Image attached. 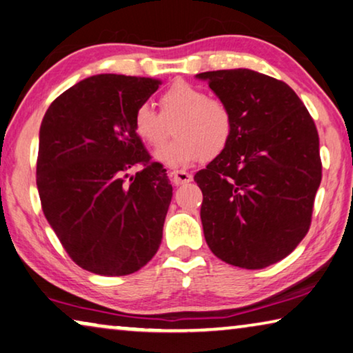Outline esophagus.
I'll use <instances>...</instances> for the list:
<instances>
[{"label": "esophagus", "instance_id": "1", "mask_svg": "<svg viewBox=\"0 0 353 353\" xmlns=\"http://www.w3.org/2000/svg\"><path fill=\"white\" fill-rule=\"evenodd\" d=\"M192 179H193V176L190 174V172L179 170V171H176L174 179H172V181H174L176 185H183V183L192 182Z\"/></svg>", "mask_w": 353, "mask_h": 353}]
</instances>
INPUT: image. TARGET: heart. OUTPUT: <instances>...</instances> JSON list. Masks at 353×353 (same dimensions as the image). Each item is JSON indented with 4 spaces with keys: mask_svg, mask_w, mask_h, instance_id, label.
<instances>
[{
    "mask_svg": "<svg viewBox=\"0 0 353 353\" xmlns=\"http://www.w3.org/2000/svg\"><path fill=\"white\" fill-rule=\"evenodd\" d=\"M161 115L143 103L133 114V130L152 149L166 139L165 120H174L171 143L157 152V159L168 166H187L212 159L227 149L233 136V115L222 99L210 98L203 88L188 82H176L161 94Z\"/></svg>",
    "mask_w": 353,
    "mask_h": 353,
    "instance_id": "b5f03b06",
    "label": "heart"
}]
</instances>
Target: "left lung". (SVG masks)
Segmentation results:
<instances>
[{"label":"left lung","mask_w":353,"mask_h":353,"mask_svg":"<svg viewBox=\"0 0 353 353\" xmlns=\"http://www.w3.org/2000/svg\"><path fill=\"white\" fill-rule=\"evenodd\" d=\"M227 104L233 136L194 174L204 238L228 265L261 270L292 254L311 227L322 181L319 133L285 82L252 70L196 74Z\"/></svg>","instance_id":"left-lung-1"}]
</instances>
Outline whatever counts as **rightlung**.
Segmentation results:
<instances>
[{
	"instance_id": "1",
	"label": "right lung",
	"mask_w": 353,
	"mask_h": 353,
	"mask_svg": "<svg viewBox=\"0 0 353 353\" xmlns=\"http://www.w3.org/2000/svg\"><path fill=\"white\" fill-rule=\"evenodd\" d=\"M160 83L87 77L42 119L36 165L42 210L72 261L94 274H131L160 247L172 187L133 130L136 108Z\"/></svg>"
}]
</instances>
